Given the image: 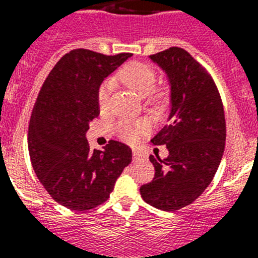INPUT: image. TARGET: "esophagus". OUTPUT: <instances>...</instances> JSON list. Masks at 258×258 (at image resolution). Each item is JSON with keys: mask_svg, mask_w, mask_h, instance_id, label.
I'll return each mask as SVG.
<instances>
[{"mask_svg": "<svg viewBox=\"0 0 258 258\" xmlns=\"http://www.w3.org/2000/svg\"><path fill=\"white\" fill-rule=\"evenodd\" d=\"M133 157L134 159H138V160H143V159H146V155L142 154V152L137 151V150H133Z\"/></svg>", "mask_w": 258, "mask_h": 258, "instance_id": "1", "label": "esophagus"}]
</instances>
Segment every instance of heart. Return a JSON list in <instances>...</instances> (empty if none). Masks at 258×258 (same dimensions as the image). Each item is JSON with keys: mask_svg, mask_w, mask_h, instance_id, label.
<instances>
[{"mask_svg": "<svg viewBox=\"0 0 258 258\" xmlns=\"http://www.w3.org/2000/svg\"><path fill=\"white\" fill-rule=\"evenodd\" d=\"M115 81L122 83L140 97H146V102L152 106L163 107L169 102V89L166 86L157 88L156 71L154 70V67L146 64V63H140V61L127 63L113 77V83ZM112 88V81H107L98 90V106L102 112L108 111ZM149 132L150 124L146 120H136V121L134 120H121L115 126L116 136L126 143L138 142L141 137L147 134Z\"/></svg>", "mask_w": 258, "mask_h": 258, "instance_id": "heart-1", "label": "heart"}]
</instances>
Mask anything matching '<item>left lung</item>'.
Listing matches in <instances>:
<instances>
[{
  "label": "left lung",
  "instance_id": "8db88e82",
  "mask_svg": "<svg viewBox=\"0 0 258 258\" xmlns=\"http://www.w3.org/2000/svg\"><path fill=\"white\" fill-rule=\"evenodd\" d=\"M168 74L172 85L169 122L154 137L169 156H150L155 177L142 184L147 204L178 211L204 192L217 172L226 141V121L217 85L207 68L178 46L150 55Z\"/></svg>",
  "mask_w": 258,
  "mask_h": 258
}]
</instances>
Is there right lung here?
<instances>
[{"instance_id": "right-lung-1", "label": "right lung", "mask_w": 258, "mask_h": 258, "mask_svg": "<svg viewBox=\"0 0 258 258\" xmlns=\"http://www.w3.org/2000/svg\"><path fill=\"white\" fill-rule=\"evenodd\" d=\"M129 56L71 50L54 66L36 99L28 127L32 166L50 197L74 211L103 204L132 161L129 146L111 140L103 151L90 150L85 137L89 122L99 115V85Z\"/></svg>"}]
</instances>
